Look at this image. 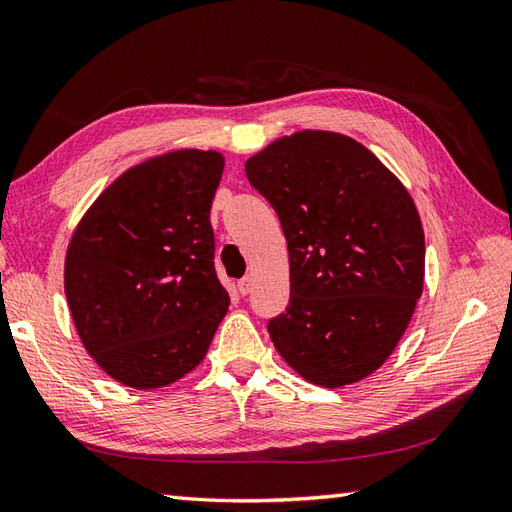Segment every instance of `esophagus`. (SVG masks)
Instances as JSON below:
<instances>
[{
  "instance_id": "34e87169",
  "label": "esophagus",
  "mask_w": 512,
  "mask_h": 512,
  "mask_svg": "<svg viewBox=\"0 0 512 512\" xmlns=\"http://www.w3.org/2000/svg\"><path fill=\"white\" fill-rule=\"evenodd\" d=\"M253 286H255V277L253 275H246L244 279L237 281V290L242 292V295H248V292H253Z\"/></svg>"
}]
</instances>
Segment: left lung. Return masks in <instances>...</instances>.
I'll list each match as a JSON object with an SVG mask.
<instances>
[{
	"instance_id": "obj_1",
	"label": "left lung",
	"mask_w": 512,
	"mask_h": 512,
	"mask_svg": "<svg viewBox=\"0 0 512 512\" xmlns=\"http://www.w3.org/2000/svg\"><path fill=\"white\" fill-rule=\"evenodd\" d=\"M244 169L288 242L290 301L268 323L279 356L328 389L372 376L424 288V231L405 184L358 140L321 129L273 140Z\"/></svg>"
}]
</instances>
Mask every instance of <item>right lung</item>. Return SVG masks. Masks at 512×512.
<instances>
[{"instance_id": "right-lung-1", "label": "right lung", "mask_w": 512, "mask_h": 512, "mask_svg": "<svg viewBox=\"0 0 512 512\" xmlns=\"http://www.w3.org/2000/svg\"><path fill=\"white\" fill-rule=\"evenodd\" d=\"M224 156L176 149L121 173L76 224L63 286L76 334L107 376L134 389L198 367L228 312L213 268L211 202Z\"/></svg>"}]
</instances>
